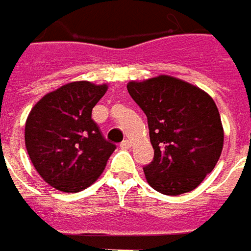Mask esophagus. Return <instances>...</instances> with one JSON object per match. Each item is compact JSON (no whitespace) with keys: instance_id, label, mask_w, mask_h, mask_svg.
Instances as JSON below:
<instances>
[{"instance_id":"1","label":"esophagus","mask_w":251,"mask_h":251,"mask_svg":"<svg viewBox=\"0 0 251 251\" xmlns=\"http://www.w3.org/2000/svg\"><path fill=\"white\" fill-rule=\"evenodd\" d=\"M120 147H122V149H126V150H127V149H129V147H131V140H128V139L123 140L122 143H120Z\"/></svg>"}]
</instances>
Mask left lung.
<instances>
[{"label": "left lung", "instance_id": "1", "mask_svg": "<svg viewBox=\"0 0 251 251\" xmlns=\"http://www.w3.org/2000/svg\"><path fill=\"white\" fill-rule=\"evenodd\" d=\"M127 89L147 116L154 149L152 162L143 168L147 182L168 196L193 191L214 170L223 149V126L212 97L169 75L131 81Z\"/></svg>", "mask_w": 251, "mask_h": 251}]
</instances>
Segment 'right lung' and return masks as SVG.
Returning a JSON list of instances; mask_svg holds the SVG:
<instances>
[{
    "label": "right lung",
    "instance_id": "right-lung-1",
    "mask_svg": "<svg viewBox=\"0 0 251 251\" xmlns=\"http://www.w3.org/2000/svg\"><path fill=\"white\" fill-rule=\"evenodd\" d=\"M106 86L66 83L37 101L25 122V147L40 177L55 189L74 193L100 177L116 146L102 136L92 109Z\"/></svg>",
    "mask_w": 251,
    "mask_h": 251
}]
</instances>
